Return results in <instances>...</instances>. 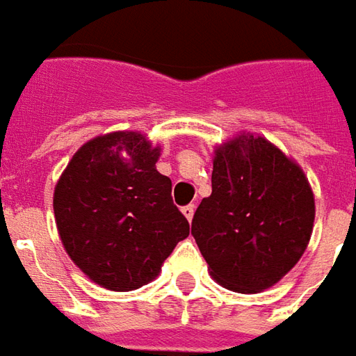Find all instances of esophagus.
I'll list each match as a JSON object with an SVG mask.
<instances>
[{
  "label": "esophagus",
  "mask_w": 356,
  "mask_h": 356,
  "mask_svg": "<svg viewBox=\"0 0 356 356\" xmlns=\"http://www.w3.org/2000/svg\"><path fill=\"white\" fill-rule=\"evenodd\" d=\"M183 216H185L186 220L193 221V216H195V204H188V206H183Z\"/></svg>",
  "instance_id": "esophagus-1"
}]
</instances>
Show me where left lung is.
Returning a JSON list of instances; mask_svg holds the SVG:
<instances>
[{
	"label": "left lung",
	"instance_id": "8db88e82",
	"mask_svg": "<svg viewBox=\"0 0 356 356\" xmlns=\"http://www.w3.org/2000/svg\"><path fill=\"white\" fill-rule=\"evenodd\" d=\"M314 216L299 163L264 136L241 133L213 150L212 195L196 208L193 235L216 282L260 293L305 254Z\"/></svg>",
	"mask_w": 356,
	"mask_h": 356
}]
</instances>
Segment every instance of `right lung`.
<instances>
[{
    "mask_svg": "<svg viewBox=\"0 0 356 356\" xmlns=\"http://www.w3.org/2000/svg\"><path fill=\"white\" fill-rule=\"evenodd\" d=\"M161 146L138 131L84 143L56 183L54 213L74 266L109 291H135L158 277L188 237L171 200V179L156 170Z\"/></svg>",
    "mask_w": 356,
    "mask_h": 356,
    "instance_id": "1",
    "label": "right lung"
}]
</instances>
